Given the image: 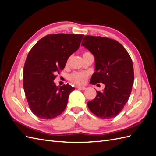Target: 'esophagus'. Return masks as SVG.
I'll return each mask as SVG.
<instances>
[{"instance_id":"obj_1","label":"esophagus","mask_w":156,"mask_h":156,"mask_svg":"<svg viewBox=\"0 0 156 156\" xmlns=\"http://www.w3.org/2000/svg\"><path fill=\"white\" fill-rule=\"evenodd\" d=\"M77 88L79 89V90H84L86 89V88L84 87H77Z\"/></svg>"}]
</instances>
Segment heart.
<instances>
[{"label":"heart","instance_id":"1","mask_svg":"<svg viewBox=\"0 0 156 156\" xmlns=\"http://www.w3.org/2000/svg\"><path fill=\"white\" fill-rule=\"evenodd\" d=\"M89 54V53H84L83 55ZM88 77V73L84 72H75L69 75V79L72 82L77 84H83L86 82Z\"/></svg>","mask_w":156,"mask_h":156}]
</instances>
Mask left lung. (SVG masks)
Returning a JSON list of instances; mask_svg holds the SVG:
<instances>
[{
    "mask_svg": "<svg viewBox=\"0 0 156 156\" xmlns=\"http://www.w3.org/2000/svg\"><path fill=\"white\" fill-rule=\"evenodd\" d=\"M81 45L95 59V72L90 83L105 84L103 91H96V98L87 103L88 107L103 119L114 118L124 108L131 92L134 72L130 56L119 42L107 37L85 36Z\"/></svg>",
    "mask_w": 156,
    "mask_h": 156,
    "instance_id": "1",
    "label": "left lung"
}]
</instances>
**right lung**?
Here are the masks:
<instances>
[{"instance_id":"right-lung-1","label":"right lung","mask_w":156,"mask_h":156,"mask_svg":"<svg viewBox=\"0 0 156 156\" xmlns=\"http://www.w3.org/2000/svg\"><path fill=\"white\" fill-rule=\"evenodd\" d=\"M83 36L49 34L37 41L28 54L23 69V88L32 112L40 119H54L66 107L69 94L75 88L68 84L56 87L55 74L65 68Z\"/></svg>"}]
</instances>
